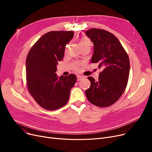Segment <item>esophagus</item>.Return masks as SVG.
Listing matches in <instances>:
<instances>
[{
  "label": "esophagus",
  "mask_w": 152,
  "mask_h": 152,
  "mask_svg": "<svg viewBox=\"0 0 152 152\" xmlns=\"http://www.w3.org/2000/svg\"><path fill=\"white\" fill-rule=\"evenodd\" d=\"M83 78H84V77H83V76H77V81H81V79H83Z\"/></svg>",
  "instance_id": "esophagus-1"
}]
</instances>
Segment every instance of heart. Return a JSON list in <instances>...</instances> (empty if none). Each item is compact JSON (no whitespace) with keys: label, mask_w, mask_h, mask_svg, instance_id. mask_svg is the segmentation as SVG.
<instances>
[{"label":"heart","mask_w":152,"mask_h":152,"mask_svg":"<svg viewBox=\"0 0 152 152\" xmlns=\"http://www.w3.org/2000/svg\"><path fill=\"white\" fill-rule=\"evenodd\" d=\"M79 44L80 45L81 48L87 47V46H91V43L89 39L86 37H82L80 38L79 41ZM79 66V64L78 63H73V69L75 70L78 69V67Z\"/></svg>","instance_id":"heart-1"}]
</instances>
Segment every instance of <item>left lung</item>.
Returning <instances> with one entry per match:
<instances>
[{
    "label": "left lung",
    "instance_id": "1",
    "mask_svg": "<svg viewBox=\"0 0 152 152\" xmlns=\"http://www.w3.org/2000/svg\"><path fill=\"white\" fill-rule=\"evenodd\" d=\"M86 34L94 44L91 63H98L103 70L99 81L87 78L91 87L85 93L88 100L99 107L115 103L124 92L128 81L130 62L127 52L118 38L104 29L92 28Z\"/></svg>",
    "mask_w": 152,
    "mask_h": 152
}]
</instances>
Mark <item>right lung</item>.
<instances>
[{
	"label": "right lung",
	"instance_id": "add662e5",
	"mask_svg": "<svg viewBox=\"0 0 152 152\" xmlns=\"http://www.w3.org/2000/svg\"><path fill=\"white\" fill-rule=\"evenodd\" d=\"M74 36L73 31H50L40 37L26 57L27 88L42 108L55 110L65 106L76 82L73 74L58 77V62L62 60L65 46Z\"/></svg>",
	"mask_w": 152,
	"mask_h": 152
}]
</instances>
